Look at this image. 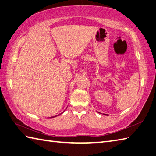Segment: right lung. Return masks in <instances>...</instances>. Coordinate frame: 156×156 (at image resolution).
<instances>
[{
    "instance_id": "right-lung-1",
    "label": "right lung",
    "mask_w": 156,
    "mask_h": 156,
    "mask_svg": "<svg viewBox=\"0 0 156 156\" xmlns=\"http://www.w3.org/2000/svg\"><path fill=\"white\" fill-rule=\"evenodd\" d=\"M55 117H56V116H55Z\"/></svg>"
}]
</instances>
